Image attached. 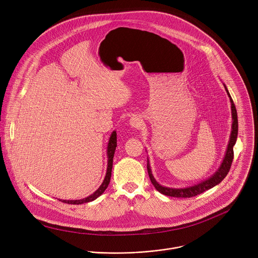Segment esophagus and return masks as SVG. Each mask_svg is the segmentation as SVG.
<instances>
[{"mask_svg":"<svg viewBox=\"0 0 258 258\" xmlns=\"http://www.w3.org/2000/svg\"><path fill=\"white\" fill-rule=\"evenodd\" d=\"M129 122H130V125L133 128H136V129H139L142 126V124H143V121H142L141 117L138 116V115H133Z\"/></svg>","mask_w":258,"mask_h":258,"instance_id":"1","label":"esophagus"}]
</instances>
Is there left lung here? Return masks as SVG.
I'll return each instance as SVG.
<instances>
[{
    "label": "left lung",
    "instance_id": "left-lung-1",
    "mask_svg": "<svg viewBox=\"0 0 258 258\" xmlns=\"http://www.w3.org/2000/svg\"><path fill=\"white\" fill-rule=\"evenodd\" d=\"M225 90L230 98V102H231V113H232V131H231V135H230V140L228 143V147L224 156V159L220 165V167L218 168V170L209 178L194 184L191 186L188 187H181V188H173V187H167V186H162L161 184H159L151 171L150 168V164H149V159L147 158V170H148V175L150 177V180L152 182V184L154 185V187L161 194L165 195V196H169V197H175V198H191L195 196H198L202 192H204L207 189H210L212 187H214L215 185L219 184L224 178L225 176L228 174L232 161H233V157H234V151H233V146L236 143L237 140V134H238V119H237V111L235 108V105L233 103V100L226 88V86L224 85Z\"/></svg>",
    "mask_w": 258,
    "mask_h": 258
}]
</instances>
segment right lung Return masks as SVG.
I'll use <instances>...</instances> for the list:
<instances>
[{
    "instance_id": "1",
    "label": "right lung",
    "mask_w": 258,
    "mask_h": 258,
    "mask_svg": "<svg viewBox=\"0 0 258 258\" xmlns=\"http://www.w3.org/2000/svg\"><path fill=\"white\" fill-rule=\"evenodd\" d=\"M117 147V133L116 131H113L109 143H108V148H107V156H108V167H107V173L106 176L104 178V181L102 182V184L100 185V187L91 196L82 199V200H59L62 203H67V204H72V205H81L84 203H89L92 202L94 200H96L98 197H100L105 189L108 187L110 179H111V174H112V167H113V157H114V153Z\"/></svg>"
}]
</instances>
